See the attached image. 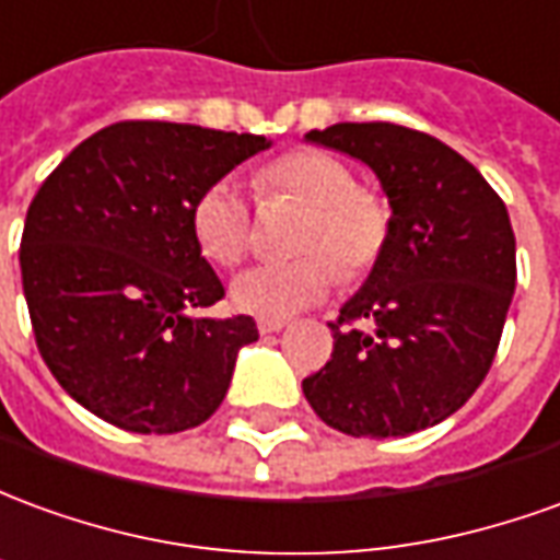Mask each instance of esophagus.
<instances>
[{
	"instance_id": "esophagus-1",
	"label": "esophagus",
	"mask_w": 560,
	"mask_h": 560,
	"mask_svg": "<svg viewBox=\"0 0 560 560\" xmlns=\"http://www.w3.org/2000/svg\"><path fill=\"white\" fill-rule=\"evenodd\" d=\"M257 329H260V336H272V332H281V329H284V320L264 317V320H257Z\"/></svg>"
}]
</instances>
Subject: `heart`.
Here are the masks:
<instances>
[{
  "label": "heart",
  "instance_id": "b5f03b06",
  "mask_svg": "<svg viewBox=\"0 0 560 560\" xmlns=\"http://www.w3.org/2000/svg\"><path fill=\"white\" fill-rule=\"evenodd\" d=\"M264 203L291 200L305 207L293 236L291 260L260 264L233 281V305L257 317H288L320 303L339 279H363L389 243L387 200L357 185L353 171L324 149H291L255 173ZM197 248L215 267H240L252 252L255 219L245 195L231 183L207 185L191 203ZM340 267L336 268L335 264Z\"/></svg>",
  "mask_w": 560,
  "mask_h": 560
}]
</instances>
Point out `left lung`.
Wrapping results in <instances>:
<instances>
[{"instance_id":"8db88e82","label":"left lung","mask_w":560,"mask_h":560,"mask_svg":"<svg viewBox=\"0 0 560 560\" xmlns=\"http://www.w3.org/2000/svg\"><path fill=\"white\" fill-rule=\"evenodd\" d=\"M305 138L365 161L393 207L387 248L329 324L332 357L303 381L305 399L351 438L429 429L474 396L498 353L516 291L504 200L456 149L417 128L339 122Z\"/></svg>"}]
</instances>
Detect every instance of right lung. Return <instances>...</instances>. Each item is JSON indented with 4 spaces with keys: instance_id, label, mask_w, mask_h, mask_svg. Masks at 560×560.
I'll use <instances>...</instances> for the list:
<instances>
[{
    "instance_id": "obj_1",
    "label": "right lung",
    "mask_w": 560,
    "mask_h": 560,
    "mask_svg": "<svg viewBox=\"0 0 560 560\" xmlns=\"http://www.w3.org/2000/svg\"><path fill=\"white\" fill-rule=\"evenodd\" d=\"M260 135L128 119L71 149L32 197L20 276L44 363L68 396L126 432L207 422L255 317H197L224 296L191 203Z\"/></svg>"
}]
</instances>
